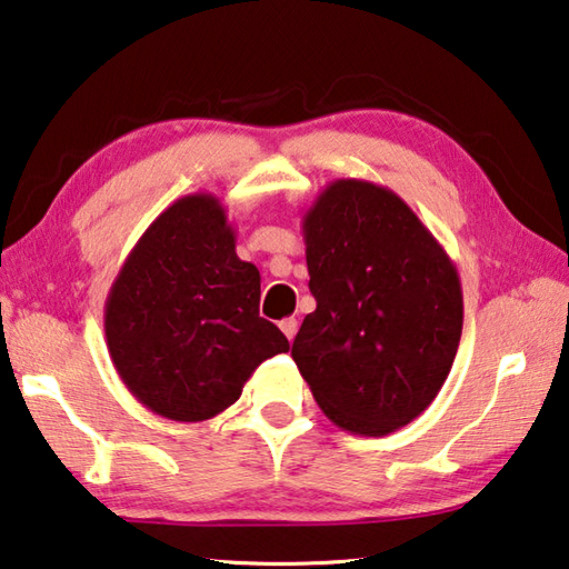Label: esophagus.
Here are the masks:
<instances>
[{
  "label": "esophagus",
  "mask_w": 569,
  "mask_h": 569,
  "mask_svg": "<svg viewBox=\"0 0 569 569\" xmlns=\"http://www.w3.org/2000/svg\"><path fill=\"white\" fill-rule=\"evenodd\" d=\"M278 326H281L283 336H286L288 340H293V338H296V333H298V320H296V318H283L281 323H278Z\"/></svg>",
  "instance_id": "esophagus-1"
}]
</instances>
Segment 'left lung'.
I'll list each match as a JSON object with an SVG mask.
<instances>
[{
    "label": "left lung",
    "mask_w": 569,
    "mask_h": 569,
    "mask_svg": "<svg viewBox=\"0 0 569 569\" xmlns=\"http://www.w3.org/2000/svg\"><path fill=\"white\" fill-rule=\"evenodd\" d=\"M303 241L316 311L291 356L338 428L388 436L450 373L462 333L458 268L396 191L360 179L320 191Z\"/></svg>",
    "instance_id": "left-lung-1"
}]
</instances>
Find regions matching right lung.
Returning a JSON list of instances; mask_svg holds the SVG:
<instances>
[{
	"instance_id": "right-lung-1",
	"label": "right lung",
	"mask_w": 569,
	"mask_h": 569,
	"mask_svg": "<svg viewBox=\"0 0 569 569\" xmlns=\"http://www.w3.org/2000/svg\"><path fill=\"white\" fill-rule=\"evenodd\" d=\"M261 273L236 256L213 193H189L157 216L113 278L104 308L111 363L141 406L201 422L241 398L288 338L258 316Z\"/></svg>"
}]
</instances>
